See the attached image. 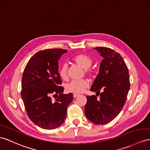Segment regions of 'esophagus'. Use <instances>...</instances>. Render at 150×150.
<instances>
[{"label": "esophagus", "instance_id": "esophagus-1", "mask_svg": "<svg viewBox=\"0 0 150 150\" xmlns=\"http://www.w3.org/2000/svg\"><path fill=\"white\" fill-rule=\"evenodd\" d=\"M79 96V94H76V93H74V94H73V96H74V98H77L78 96Z\"/></svg>", "mask_w": 150, "mask_h": 150}]
</instances>
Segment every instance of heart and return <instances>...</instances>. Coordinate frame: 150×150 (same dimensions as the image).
<instances>
[{
  "instance_id": "b5f03b06",
  "label": "heart",
  "mask_w": 150,
  "mask_h": 150,
  "mask_svg": "<svg viewBox=\"0 0 150 150\" xmlns=\"http://www.w3.org/2000/svg\"><path fill=\"white\" fill-rule=\"evenodd\" d=\"M74 61L76 64H78L83 69H85V72L87 74L91 75L92 70L89 68L93 63V59L90 56L81 54L76 56L74 58ZM67 70L68 68L66 64H63L60 67L59 69V74L63 79L65 80L67 79ZM88 86H89V82L87 80H74L67 84L65 86V89L69 93L79 94L83 93Z\"/></svg>"
}]
</instances>
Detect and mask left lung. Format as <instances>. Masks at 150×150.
Wrapping results in <instances>:
<instances>
[{
  "label": "left lung",
  "mask_w": 150,
  "mask_h": 150,
  "mask_svg": "<svg viewBox=\"0 0 150 150\" xmlns=\"http://www.w3.org/2000/svg\"><path fill=\"white\" fill-rule=\"evenodd\" d=\"M94 49L103 57L91 88L97 96L99 94V99L95 95L87 96L85 115L96 124H105L112 121L125 105L130 89L129 70L122 57L114 50L105 47Z\"/></svg>",
  "instance_id": "obj_1"
}]
</instances>
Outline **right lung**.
Instances as JSON below:
<instances>
[{"label":"right lung","mask_w":150,"mask_h":150,"mask_svg":"<svg viewBox=\"0 0 150 150\" xmlns=\"http://www.w3.org/2000/svg\"><path fill=\"white\" fill-rule=\"evenodd\" d=\"M67 50L46 49L37 52L29 60L21 80V98L26 113L34 124L51 130L63 124L67 108L74 97L63 94L58 72V60ZM59 94L52 102L50 96Z\"/></svg>","instance_id":"obj_1"}]
</instances>
